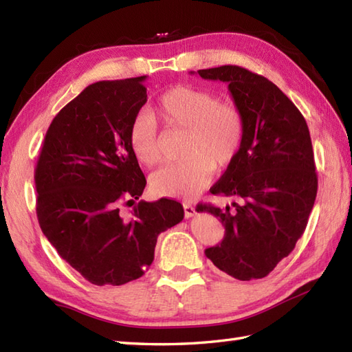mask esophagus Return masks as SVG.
I'll return each mask as SVG.
<instances>
[{
  "label": "esophagus",
  "instance_id": "obj_1",
  "mask_svg": "<svg viewBox=\"0 0 352 352\" xmlns=\"http://www.w3.org/2000/svg\"><path fill=\"white\" fill-rule=\"evenodd\" d=\"M183 208H184V216H186V218H192V216H195V207H192L190 204H184L183 206Z\"/></svg>",
  "mask_w": 352,
  "mask_h": 352
}]
</instances>
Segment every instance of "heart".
I'll return each instance as SVG.
<instances>
[{"instance_id":"1","label":"heart","mask_w":352,"mask_h":352,"mask_svg":"<svg viewBox=\"0 0 352 352\" xmlns=\"http://www.w3.org/2000/svg\"><path fill=\"white\" fill-rule=\"evenodd\" d=\"M155 115L172 130L188 131L183 157L151 175V190L159 197L190 199L210 182L214 169H226L236 160L245 139V116L231 101H221L208 89L175 86L160 95ZM129 145L136 160L146 168L160 162L159 134L154 118L140 113L129 129Z\"/></svg>"}]
</instances>
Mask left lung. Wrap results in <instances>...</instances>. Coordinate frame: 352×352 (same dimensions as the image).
I'll return each instance as SVG.
<instances>
[{
  "label": "left lung",
  "instance_id": "left-lung-1",
  "mask_svg": "<svg viewBox=\"0 0 352 352\" xmlns=\"http://www.w3.org/2000/svg\"><path fill=\"white\" fill-rule=\"evenodd\" d=\"M198 74L228 85L246 125L241 153L210 189L213 195L233 197V208L197 206L226 228L222 242L206 256L237 280L263 278L294 251L315 204L318 175L309 126L263 76L236 65Z\"/></svg>",
  "mask_w": 352,
  "mask_h": 352
}]
</instances>
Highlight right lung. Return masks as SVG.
Returning a JSON list of instances; mask_svg holds the SVG:
<instances>
[{
    "instance_id": "1",
    "label": "right lung",
    "mask_w": 352,
    "mask_h": 352,
    "mask_svg": "<svg viewBox=\"0 0 352 352\" xmlns=\"http://www.w3.org/2000/svg\"><path fill=\"white\" fill-rule=\"evenodd\" d=\"M144 77L96 81L58 111L34 169L37 221L58 256L96 286H121L153 263L157 237L184 218L180 203L140 201L145 175L129 129L146 102Z\"/></svg>"
}]
</instances>
